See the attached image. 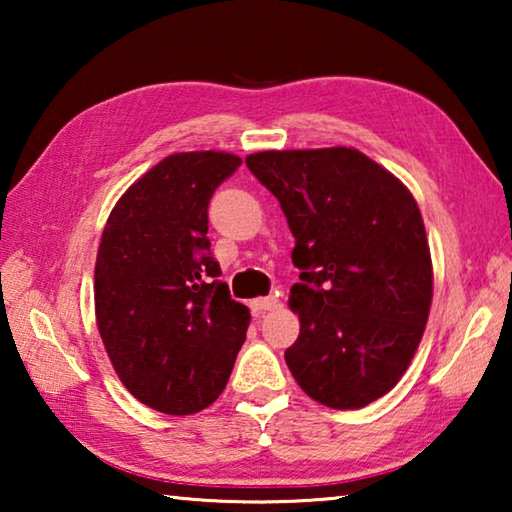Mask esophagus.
Returning <instances> with one entry per match:
<instances>
[{
  "label": "esophagus",
  "instance_id": "1",
  "mask_svg": "<svg viewBox=\"0 0 512 512\" xmlns=\"http://www.w3.org/2000/svg\"><path fill=\"white\" fill-rule=\"evenodd\" d=\"M275 307H277V300H275L273 296H268V298H255L253 302H250V311H253L255 316L266 314V311H271V309H275Z\"/></svg>",
  "mask_w": 512,
  "mask_h": 512
}]
</instances>
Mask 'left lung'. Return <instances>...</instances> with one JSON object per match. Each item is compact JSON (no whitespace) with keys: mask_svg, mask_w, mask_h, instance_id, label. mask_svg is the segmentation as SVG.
<instances>
[{"mask_svg":"<svg viewBox=\"0 0 512 512\" xmlns=\"http://www.w3.org/2000/svg\"><path fill=\"white\" fill-rule=\"evenodd\" d=\"M296 237L291 375L329 409H361L400 381L429 318L433 273L418 203L357 149L246 158Z\"/></svg>","mask_w":512,"mask_h":512,"instance_id":"left-lung-1","label":"left lung"}]
</instances>
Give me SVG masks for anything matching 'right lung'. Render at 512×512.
Segmentation results:
<instances>
[{
    "label": "right lung",
    "instance_id": "1",
    "mask_svg": "<svg viewBox=\"0 0 512 512\" xmlns=\"http://www.w3.org/2000/svg\"><path fill=\"white\" fill-rule=\"evenodd\" d=\"M239 164L223 151L173 153L128 187L103 228L99 334L121 384L160 413L210 406L246 341L248 307L216 280L207 239V205Z\"/></svg>",
    "mask_w": 512,
    "mask_h": 512
}]
</instances>
